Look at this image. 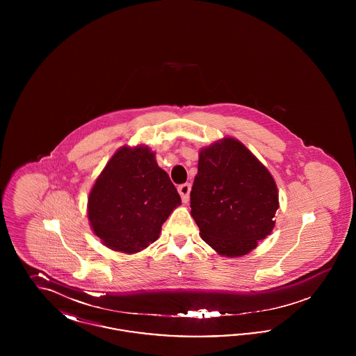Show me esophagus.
<instances>
[{"mask_svg": "<svg viewBox=\"0 0 356 356\" xmlns=\"http://www.w3.org/2000/svg\"><path fill=\"white\" fill-rule=\"evenodd\" d=\"M181 199H183V203H188L189 202V192H191V184L186 183V184H181L177 188Z\"/></svg>", "mask_w": 356, "mask_h": 356, "instance_id": "esophagus-1", "label": "esophagus"}]
</instances>
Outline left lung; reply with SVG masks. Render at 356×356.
Wrapping results in <instances>:
<instances>
[{"instance_id": "left-lung-1", "label": "left lung", "mask_w": 356, "mask_h": 356, "mask_svg": "<svg viewBox=\"0 0 356 356\" xmlns=\"http://www.w3.org/2000/svg\"><path fill=\"white\" fill-rule=\"evenodd\" d=\"M279 191L271 172L243 143L224 137L203 147L191 191V215L218 254L240 257L271 235Z\"/></svg>"}]
</instances>
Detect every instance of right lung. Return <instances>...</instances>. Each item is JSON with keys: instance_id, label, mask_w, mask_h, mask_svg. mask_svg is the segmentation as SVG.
I'll return each mask as SVG.
<instances>
[{"instance_id": "1", "label": "right lung", "mask_w": 356, "mask_h": 356, "mask_svg": "<svg viewBox=\"0 0 356 356\" xmlns=\"http://www.w3.org/2000/svg\"><path fill=\"white\" fill-rule=\"evenodd\" d=\"M181 204L168 173L148 145H124L109 159L88 196V220L102 244L137 254L156 241Z\"/></svg>"}]
</instances>
